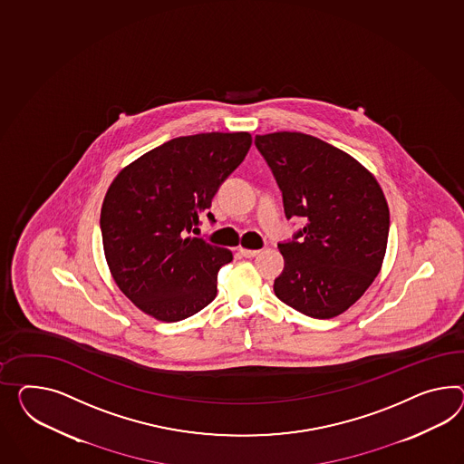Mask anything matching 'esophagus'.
Returning a JSON list of instances; mask_svg holds the SVG:
<instances>
[{
    "mask_svg": "<svg viewBox=\"0 0 464 464\" xmlns=\"http://www.w3.org/2000/svg\"><path fill=\"white\" fill-rule=\"evenodd\" d=\"M238 252H240V254H242V256H244V257H256V256H257V254H259V252H261V250H254V249H244V247H240V249H238Z\"/></svg>",
    "mask_w": 464,
    "mask_h": 464,
    "instance_id": "obj_1",
    "label": "esophagus"
}]
</instances>
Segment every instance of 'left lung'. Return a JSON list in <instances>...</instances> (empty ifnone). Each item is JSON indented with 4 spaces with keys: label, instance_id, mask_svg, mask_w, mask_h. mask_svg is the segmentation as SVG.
<instances>
[{
    "label": "left lung",
    "instance_id": "obj_1",
    "mask_svg": "<svg viewBox=\"0 0 464 464\" xmlns=\"http://www.w3.org/2000/svg\"><path fill=\"white\" fill-rule=\"evenodd\" d=\"M256 146L283 191L285 217L306 220L279 244L285 269L274 293L306 316L334 318L381 273L391 226L381 185L355 158L309 134H257Z\"/></svg>",
    "mask_w": 464,
    "mask_h": 464
}]
</instances>
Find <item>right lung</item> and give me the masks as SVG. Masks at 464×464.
Wrapping results in <instances>:
<instances>
[{"mask_svg": "<svg viewBox=\"0 0 464 464\" xmlns=\"http://www.w3.org/2000/svg\"><path fill=\"white\" fill-rule=\"evenodd\" d=\"M249 132L175 138L112 179L101 208L107 266L121 291L156 320H185L217 296L232 252L195 237L224 179L244 161Z\"/></svg>", "mask_w": 464, "mask_h": 464, "instance_id": "add662e5", "label": "right lung"}]
</instances>
